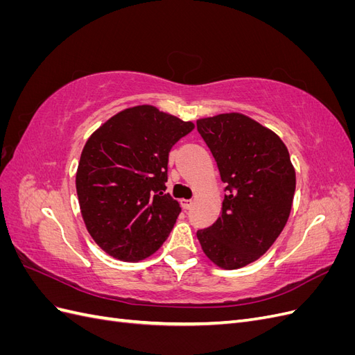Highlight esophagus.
Instances as JSON below:
<instances>
[{
    "label": "esophagus",
    "mask_w": 355,
    "mask_h": 355,
    "mask_svg": "<svg viewBox=\"0 0 355 355\" xmlns=\"http://www.w3.org/2000/svg\"><path fill=\"white\" fill-rule=\"evenodd\" d=\"M180 204H182V207H184L185 210H188V209H191L192 207V204H194V201L192 200H180Z\"/></svg>",
    "instance_id": "obj_1"
}]
</instances>
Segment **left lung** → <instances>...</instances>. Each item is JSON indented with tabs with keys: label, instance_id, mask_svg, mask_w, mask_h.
Masks as SVG:
<instances>
[{
	"label": "left lung",
	"instance_id": "8db88e82",
	"mask_svg": "<svg viewBox=\"0 0 355 355\" xmlns=\"http://www.w3.org/2000/svg\"><path fill=\"white\" fill-rule=\"evenodd\" d=\"M197 130L227 185L220 216L197 237L213 263L237 270L259 259L282 234L292 210L295 168L282 139L243 114L201 118Z\"/></svg>",
	"mask_w": 355,
	"mask_h": 355
}]
</instances>
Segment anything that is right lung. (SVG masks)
Returning <instances> with one entry per match:
<instances>
[{"mask_svg":"<svg viewBox=\"0 0 355 355\" xmlns=\"http://www.w3.org/2000/svg\"><path fill=\"white\" fill-rule=\"evenodd\" d=\"M192 128L139 105L111 116L85 142L75 185L85 227L106 253L137 262L167 240L180 213L166 194L168 153Z\"/></svg>","mask_w":355,"mask_h":355,"instance_id":"right-lung-1","label":"right lung"}]
</instances>
